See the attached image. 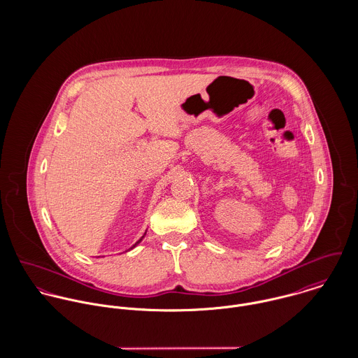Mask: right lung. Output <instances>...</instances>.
Here are the masks:
<instances>
[{
	"mask_svg": "<svg viewBox=\"0 0 358 358\" xmlns=\"http://www.w3.org/2000/svg\"><path fill=\"white\" fill-rule=\"evenodd\" d=\"M145 236H146V233H145ZM145 236H143V237H145ZM143 237H142V238H141V240H139V241H138V243H136V244H135V245H134V247H132V248H135V247H136V245H138V244H139V243H141V241H142V240H143ZM132 248H131V250H132Z\"/></svg>",
	"mask_w": 358,
	"mask_h": 358,
	"instance_id": "obj_1",
	"label": "right lung"
}]
</instances>
